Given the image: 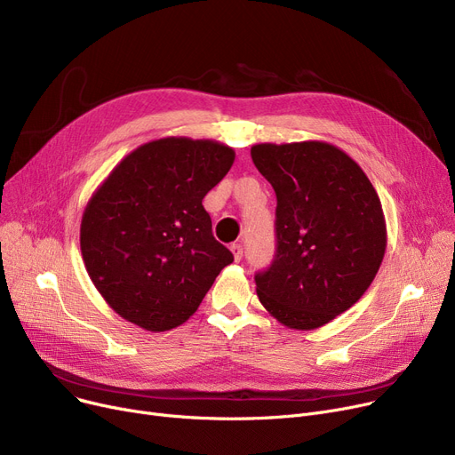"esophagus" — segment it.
Segmentation results:
<instances>
[{"mask_svg":"<svg viewBox=\"0 0 455 455\" xmlns=\"http://www.w3.org/2000/svg\"><path fill=\"white\" fill-rule=\"evenodd\" d=\"M230 251H232V254H234V259H235V261H240V259H242V256H243V249H242V245H240V243H232V245H230Z\"/></svg>","mask_w":455,"mask_h":455,"instance_id":"obj_1","label":"esophagus"}]
</instances>
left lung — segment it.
I'll return each instance as SVG.
<instances>
[{
	"mask_svg": "<svg viewBox=\"0 0 455 455\" xmlns=\"http://www.w3.org/2000/svg\"><path fill=\"white\" fill-rule=\"evenodd\" d=\"M251 156L276 194V254L256 275L271 317L315 330L363 297L387 247L379 197L357 162L328 141L256 143Z\"/></svg>",
	"mask_w": 455,
	"mask_h": 455,
	"instance_id": "obj_1",
	"label": "left lung"
}]
</instances>
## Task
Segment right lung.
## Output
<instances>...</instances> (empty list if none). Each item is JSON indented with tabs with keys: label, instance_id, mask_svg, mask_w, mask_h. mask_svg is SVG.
<instances>
[{
	"label": "right lung",
	"instance_id": "obj_1",
	"mask_svg": "<svg viewBox=\"0 0 455 455\" xmlns=\"http://www.w3.org/2000/svg\"><path fill=\"white\" fill-rule=\"evenodd\" d=\"M234 158L221 141L165 136L129 153L93 191L81 220V254L119 317L148 331L177 328L232 264L203 199Z\"/></svg>",
	"mask_w": 455,
	"mask_h": 455
}]
</instances>
